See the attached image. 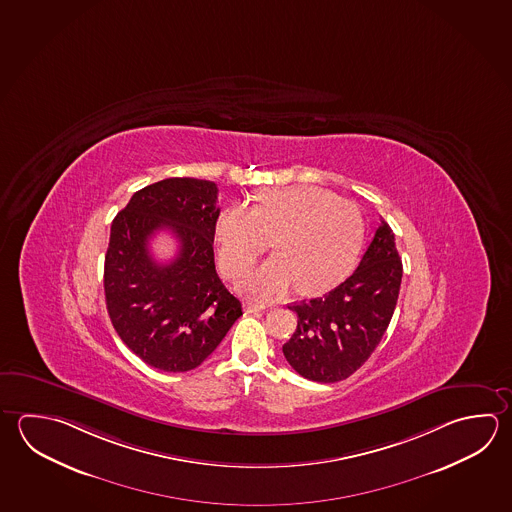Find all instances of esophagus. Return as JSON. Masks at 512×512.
<instances>
[{
  "label": "esophagus",
  "mask_w": 512,
  "mask_h": 512,
  "mask_svg": "<svg viewBox=\"0 0 512 512\" xmlns=\"http://www.w3.org/2000/svg\"><path fill=\"white\" fill-rule=\"evenodd\" d=\"M269 307H272V303H269V301H247L245 303V308L249 312H258V310H265V308Z\"/></svg>",
  "instance_id": "1"
}]
</instances>
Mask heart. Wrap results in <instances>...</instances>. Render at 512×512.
Returning a JSON list of instances; mask_svg holds the SVG:
<instances>
[{
	"label": "heart",
	"instance_id": "obj_1",
	"mask_svg": "<svg viewBox=\"0 0 512 512\" xmlns=\"http://www.w3.org/2000/svg\"><path fill=\"white\" fill-rule=\"evenodd\" d=\"M363 238L361 209L316 186L265 189L254 209L231 205L214 225L218 265L231 278L272 240L276 254L240 279L243 289L265 296L283 294L294 283L301 294L334 287L352 267Z\"/></svg>",
	"mask_w": 512,
	"mask_h": 512
}]
</instances>
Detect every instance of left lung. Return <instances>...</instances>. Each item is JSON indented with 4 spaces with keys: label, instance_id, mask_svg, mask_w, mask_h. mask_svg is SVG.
Segmentation results:
<instances>
[{
    "label": "left lung",
    "instance_id": "8db88e82",
    "mask_svg": "<svg viewBox=\"0 0 512 512\" xmlns=\"http://www.w3.org/2000/svg\"><path fill=\"white\" fill-rule=\"evenodd\" d=\"M402 261L395 234L382 220L350 278L323 298L290 305L298 328L283 344L290 366L308 381L350 377L373 354L399 299Z\"/></svg>",
    "mask_w": 512,
    "mask_h": 512
}]
</instances>
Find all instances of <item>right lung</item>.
Wrapping results in <instances>:
<instances>
[{"instance_id": "add662e5", "label": "right lung", "mask_w": 512, "mask_h": 512, "mask_svg": "<svg viewBox=\"0 0 512 512\" xmlns=\"http://www.w3.org/2000/svg\"><path fill=\"white\" fill-rule=\"evenodd\" d=\"M216 202L211 180L166 178L142 187L113 218L104 258L106 308L124 344L162 372L195 370L243 314L214 269ZM158 230L179 240L169 264L148 252Z\"/></svg>"}]
</instances>
